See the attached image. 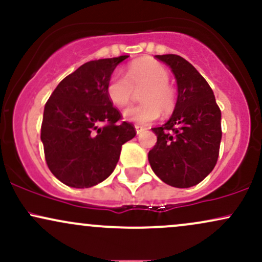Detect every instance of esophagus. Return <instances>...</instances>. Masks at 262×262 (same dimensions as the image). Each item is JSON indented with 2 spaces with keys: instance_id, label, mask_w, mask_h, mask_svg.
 Masks as SVG:
<instances>
[{
  "instance_id": "34e87169",
  "label": "esophagus",
  "mask_w": 262,
  "mask_h": 262,
  "mask_svg": "<svg viewBox=\"0 0 262 262\" xmlns=\"http://www.w3.org/2000/svg\"><path fill=\"white\" fill-rule=\"evenodd\" d=\"M135 130H137V134L139 135V134L144 133V132H145V128L140 127V125H135Z\"/></svg>"
}]
</instances>
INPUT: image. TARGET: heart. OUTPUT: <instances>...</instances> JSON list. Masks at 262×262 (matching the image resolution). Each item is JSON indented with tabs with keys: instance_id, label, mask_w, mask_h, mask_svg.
Returning <instances> with one entry per match:
<instances>
[{
	"instance_id": "heart-1",
	"label": "heart",
	"mask_w": 262,
	"mask_h": 262,
	"mask_svg": "<svg viewBox=\"0 0 262 262\" xmlns=\"http://www.w3.org/2000/svg\"><path fill=\"white\" fill-rule=\"evenodd\" d=\"M169 81V71L155 60H139L129 65L127 76L113 73L108 80L107 96L117 107H125L133 97L134 89H141L140 98L144 103L129 107L123 117L129 122L145 125L154 122L161 114L170 112L175 106V93Z\"/></svg>"
}]
</instances>
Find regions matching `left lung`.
Returning a JSON list of instances; mask_svg holds the SVG:
<instances>
[{
    "instance_id": "left-lung-1",
    "label": "left lung",
    "mask_w": 262,
    "mask_h": 262,
    "mask_svg": "<svg viewBox=\"0 0 262 262\" xmlns=\"http://www.w3.org/2000/svg\"><path fill=\"white\" fill-rule=\"evenodd\" d=\"M175 75L177 102L161 127L148 159L155 175L177 188L196 186L214 169L222 140V113L214 93L187 60L175 54L156 55Z\"/></svg>"
}]
</instances>
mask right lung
I'll list each match as a JSON object with an SVG mask.
<instances>
[{"mask_svg":"<svg viewBox=\"0 0 262 262\" xmlns=\"http://www.w3.org/2000/svg\"><path fill=\"white\" fill-rule=\"evenodd\" d=\"M128 55L92 60L56 86L44 107L40 139L53 175L75 188H89L116 169L122 145L137 134L119 122L106 86Z\"/></svg>","mask_w":262,"mask_h":262,"instance_id":"1","label":"right lung"}]
</instances>
